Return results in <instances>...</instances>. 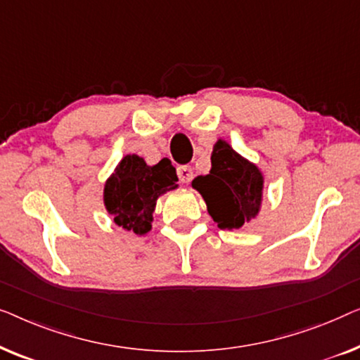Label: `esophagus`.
<instances>
[{"label": "esophagus", "instance_id": "1", "mask_svg": "<svg viewBox=\"0 0 360 360\" xmlns=\"http://www.w3.org/2000/svg\"><path fill=\"white\" fill-rule=\"evenodd\" d=\"M178 176H179V181L184 182V184H187V182H191L192 178H194V173H192V168L191 166L187 165H182L178 168Z\"/></svg>", "mask_w": 360, "mask_h": 360}]
</instances>
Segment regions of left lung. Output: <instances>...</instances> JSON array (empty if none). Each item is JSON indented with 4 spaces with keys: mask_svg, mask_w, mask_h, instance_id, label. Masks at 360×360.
Segmentation results:
<instances>
[{
    "mask_svg": "<svg viewBox=\"0 0 360 360\" xmlns=\"http://www.w3.org/2000/svg\"><path fill=\"white\" fill-rule=\"evenodd\" d=\"M212 169L197 176L192 187L204 197L207 210L221 230L241 229L259 212L262 174L224 140L212 151Z\"/></svg>",
    "mask_w": 360,
    "mask_h": 360,
    "instance_id": "left-lung-1",
    "label": "left lung"
}]
</instances>
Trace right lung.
<instances>
[{"instance_id": "right-lung-1", "label": "right lung", "mask_w": 360, "mask_h": 360, "mask_svg": "<svg viewBox=\"0 0 360 360\" xmlns=\"http://www.w3.org/2000/svg\"><path fill=\"white\" fill-rule=\"evenodd\" d=\"M178 176L168 158L148 166L143 158L127 155L104 187V204L114 221L136 235H145L151 229L156 200L166 191L178 187Z\"/></svg>"}]
</instances>
